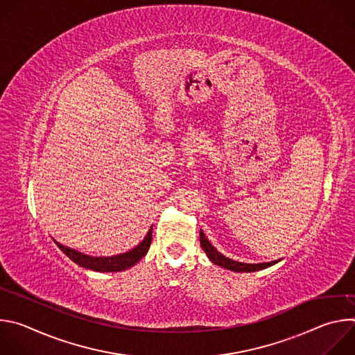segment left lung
Returning a JSON list of instances; mask_svg holds the SVG:
<instances>
[{
  "label": "left lung",
  "mask_w": 355,
  "mask_h": 355,
  "mask_svg": "<svg viewBox=\"0 0 355 355\" xmlns=\"http://www.w3.org/2000/svg\"><path fill=\"white\" fill-rule=\"evenodd\" d=\"M199 240H200V247L204 248V251L207 252L208 259L222 267V268H226V270H230V271H234V272H254V271H260V270H266L274 264H277L278 261L281 260H275V261H271V263H259V264H247V263H240V261H234L223 254H220V252L211 244V241L205 237L204 232H199Z\"/></svg>",
  "instance_id": "left-lung-1"
}]
</instances>
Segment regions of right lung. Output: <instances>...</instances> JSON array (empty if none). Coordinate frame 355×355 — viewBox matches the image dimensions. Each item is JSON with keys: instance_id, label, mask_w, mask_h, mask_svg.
I'll return each mask as SVG.
<instances>
[{"instance_id": "1", "label": "right lung", "mask_w": 355, "mask_h": 355, "mask_svg": "<svg viewBox=\"0 0 355 355\" xmlns=\"http://www.w3.org/2000/svg\"><path fill=\"white\" fill-rule=\"evenodd\" d=\"M53 241L71 261H74L76 264H78L83 268L98 271V272H118V271H125V270L133 267L136 263H139V260H141L147 254L150 243H151V229L147 232L146 237L135 248H132L126 252H122V254H116V256H111V257L88 256V254H84V252H81V251L71 248V247L63 245L62 243L56 241L55 239H53Z\"/></svg>"}]
</instances>
